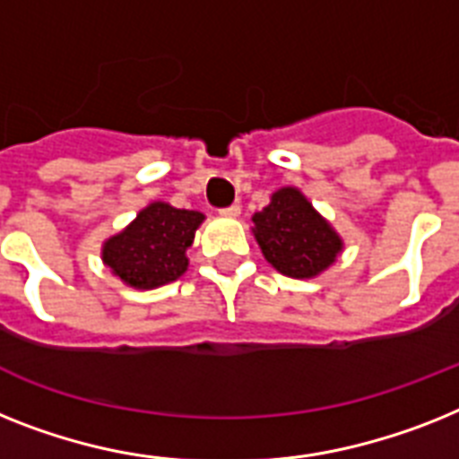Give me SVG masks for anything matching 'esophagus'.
<instances>
[{
  "label": "esophagus",
  "mask_w": 459,
  "mask_h": 459,
  "mask_svg": "<svg viewBox=\"0 0 459 459\" xmlns=\"http://www.w3.org/2000/svg\"><path fill=\"white\" fill-rule=\"evenodd\" d=\"M221 213L222 215H230V218H237V215L241 213V206H238V204H232V206L221 208Z\"/></svg>",
  "instance_id": "obj_1"
}]
</instances>
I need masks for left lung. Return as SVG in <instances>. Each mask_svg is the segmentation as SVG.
<instances>
[{
	"label": "left lung",
	"instance_id": "left-lung-1",
	"mask_svg": "<svg viewBox=\"0 0 459 459\" xmlns=\"http://www.w3.org/2000/svg\"><path fill=\"white\" fill-rule=\"evenodd\" d=\"M255 238L267 263L295 279L324 272L342 248L340 237L293 187L279 189L270 206L253 215Z\"/></svg>",
	"mask_w": 459,
	"mask_h": 459
}]
</instances>
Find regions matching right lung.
I'll list each match as a JSON object with an SVG mask.
<instances>
[{
  "instance_id": "add662e5",
  "label": "right lung",
  "mask_w": 459,
  "mask_h": 459,
  "mask_svg": "<svg viewBox=\"0 0 459 459\" xmlns=\"http://www.w3.org/2000/svg\"><path fill=\"white\" fill-rule=\"evenodd\" d=\"M204 215L164 202L143 208L121 234L105 241L102 260L134 289H157L187 270V251Z\"/></svg>"
}]
</instances>
